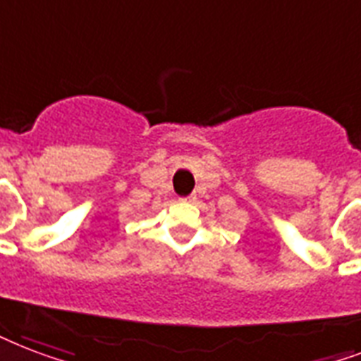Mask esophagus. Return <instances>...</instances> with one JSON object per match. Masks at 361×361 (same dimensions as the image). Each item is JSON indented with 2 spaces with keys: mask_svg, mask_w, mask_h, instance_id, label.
Returning <instances> with one entry per match:
<instances>
[{
  "mask_svg": "<svg viewBox=\"0 0 361 361\" xmlns=\"http://www.w3.org/2000/svg\"><path fill=\"white\" fill-rule=\"evenodd\" d=\"M181 200H187V202H192V200H195V197H192V195H189V197H183V199Z\"/></svg>",
  "mask_w": 361,
  "mask_h": 361,
  "instance_id": "obj_1",
  "label": "esophagus"
}]
</instances>
